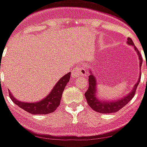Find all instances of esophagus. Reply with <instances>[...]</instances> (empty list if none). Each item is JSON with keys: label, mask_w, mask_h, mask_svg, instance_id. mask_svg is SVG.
Wrapping results in <instances>:
<instances>
[{"label": "esophagus", "mask_w": 147, "mask_h": 147, "mask_svg": "<svg viewBox=\"0 0 147 147\" xmlns=\"http://www.w3.org/2000/svg\"><path fill=\"white\" fill-rule=\"evenodd\" d=\"M87 74V71L86 67L83 65L81 67H76V69H74V71H72V74H71V78L73 80H75L77 77H80V76H86Z\"/></svg>", "instance_id": "obj_1"}]
</instances>
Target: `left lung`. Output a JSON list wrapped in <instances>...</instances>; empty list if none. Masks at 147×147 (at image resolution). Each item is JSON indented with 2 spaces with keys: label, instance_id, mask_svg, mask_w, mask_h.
I'll use <instances>...</instances> for the list:
<instances>
[{
  "label": "left lung",
  "instance_id": "left-lung-1",
  "mask_svg": "<svg viewBox=\"0 0 147 147\" xmlns=\"http://www.w3.org/2000/svg\"><path fill=\"white\" fill-rule=\"evenodd\" d=\"M128 45H131L134 46V49L138 53V56H139V60H140V66L141 67L142 62H143V59L140 54V52L138 51L136 47L134 46L133 41L130 37H128ZM91 73V72H90ZM140 78L138 79V82L135 85H134V88H132L131 92L130 93H128L126 96L123 97L122 98H119V100H109V101H105V100H98V98L96 96L97 93V82L96 79L94 77V75L92 74H91V75L88 76V88L86 91V92L85 93V96L87 100V103L89 106L91 107V108H92V110H95L97 112L100 113H116L117 111L122 109L123 107H125L126 104H128L131 100L135 94V92H136L137 87H138L139 82H140Z\"/></svg>",
  "mask_w": 147,
  "mask_h": 147
}]
</instances>
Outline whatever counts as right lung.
<instances>
[{"mask_svg":"<svg viewBox=\"0 0 147 147\" xmlns=\"http://www.w3.org/2000/svg\"><path fill=\"white\" fill-rule=\"evenodd\" d=\"M70 77L71 73H68L62 76L59 82L55 85L51 92L43 100L37 102H22L17 100L11 93H9V97L13 103H15L19 107L31 114H48L54 112L59 106L63 91L70 80Z\"/></svg>","mask_w":147,"mask_h":147,"instance_id":"add662e5","label":"right lung"}]
</instances>
